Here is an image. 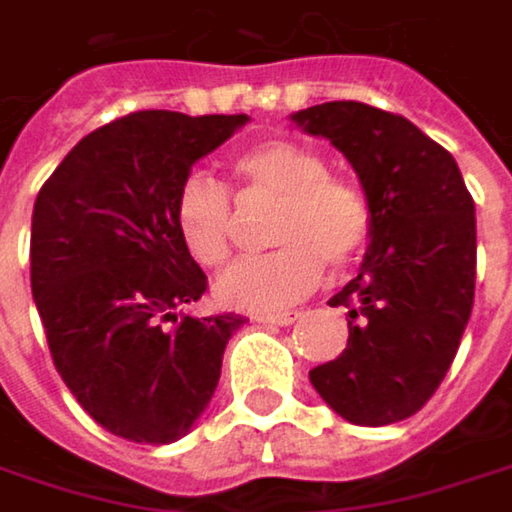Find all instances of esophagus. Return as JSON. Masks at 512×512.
<instances>
[{"label":"esophagus","mask_w":512,"mask_h":512,"mask_svg":"<svg viewBox=\"0 0 512 512\" xmlns=\"http://www.w3.org/2000/svg\"><path fill=\"white\" fill-rule=\"evenodd\" d=\"M302 314L299 311H287V314H263V317H257V323H269V326H290V323H296Z\"/></svg>","instance_id":"1"}]
</instances>
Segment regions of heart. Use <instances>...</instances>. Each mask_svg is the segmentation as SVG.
Wrapping results in <instances>:
<instances>
[{
    "label": "heart",
    "instance_id": "heart-1",
    "mask_svg": "<svg viewBox=\"0 0 512 512\" xmlns=\"http://www.w3.org/2000/svg\"><path fill=\"white\" fill-rule=\"evenodd\" d=\"M231 174L240 201L255 195L275 201L266 240L278 246L222 272L213 287L219 305L252 314L281 311L320 281L323 263L344 269L367 249L373 216L364 192L353 180L329 174L314 148L263 139L231 159ZM174 228L198 266H222L234 246L231 192L210 174L192 171L174 195Z\"/></svg>",
    "mask_w": 512,
    "mask_h": 512
}]
</instances>
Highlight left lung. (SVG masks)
<instances>
[{
	"label": "left lung",
	"mask_w": 512,
	"mask_h": 512,
	"mask_svg": "<svg viewBox=\"0 0 512 512\" xmlns=\"http://www.w3.org/2000/svg\"><path fill=\"white\" fill-rule=\"evenodd\" d=\"M356 168L373 231L358 275L329 299L347 308L350 338L308 376L350 424L415 415L445 379L474 305V201L457 159L412 121L356 100L293 115Z\"/></svg>",
	"instance_id": "8db88e82"
}]
</instances>
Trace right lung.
<instances>
[{"label": "right lung", "instance_id": "obj_1", "mask_svg": "<svg viewBox=\"0 0 512 512\" xmlns=\"http://www.w3.org/2000/svg\"><path fill=\"white\" fill-rule=\"evenodd\" d=\"M249 115L148 109L88 133L41 186L32 213V296L50 356L109 433L168 445L207 409L240 314L192 317L207 290L174 228L192 165Z\"/></svg>", "mask_w": 512, "mask_h": 512}]
</instances>
